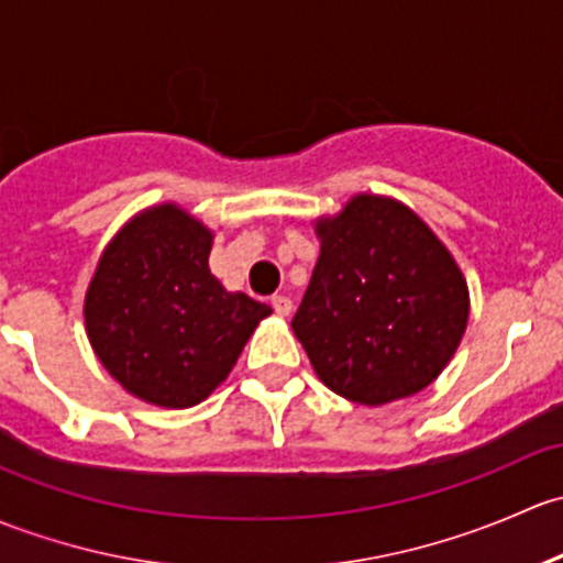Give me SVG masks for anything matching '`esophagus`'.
<instances>
[{
  "label": "esophagus",
  "instance_id": "esophagus-1",
  "mask_svg": "<svg viewBox=\"0 0 563 563\" xmlns=\"http://www.w3.org/2000/svg\"><path fill=\"white\" fill-rule=\"evenodd\" d=\"M271 303H274V311L279 317L292 314V300H289L287 295H274V300H271Z\"/></svg>",
  "mask_w": 563,
  "mask_h": 563
}]
</instances>
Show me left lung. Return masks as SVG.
Segmentation results:
<instances>
[{
	"label": "left lung",
	"instance_id": "left-lung-1",
	"mask_svg": "<svg viewBox=\"0 0 563 563\" xmlns=\"http://www.w3.org/2000/svg\"><path fill=\"white\" fill-rule=\"evenodd\" d=\"M314 233L320 257L292 330L322 385L366 407L426 390L468 322L450 249L401 200L371 192L317 217Z\"/></svg>",
	"mask_w": 563,
	"mask_h": 563
}]
</instances>
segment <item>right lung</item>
<instances>
[{
  "label": "right lung",
  "mask_w": 563,
  "mask_h": 563,
  "mask_svg": "<svg viewBox=\"0 0 563 563\" xmlns=\"http://www.w3.org/2000/svg\"><path fill=\"white\" fill-rule=\"evenodd\" d=\"M213 230L178 202L137 211L102 249L84 300L97 361L130 396L165 409L206 401L271 306L208 268Z\"/></svg>",
  "instance_id": "right-lung-1"
}]
</instances>
